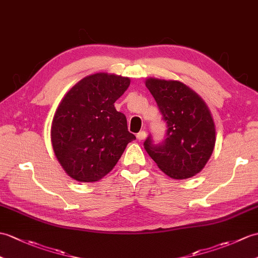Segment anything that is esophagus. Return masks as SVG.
Masks as SVG:
<instances>
[{
    "label": "esophagus",
    "mask_w": 258,
    "mask_h": 258,
    "mask_svg": "<svg viewBox=\"0 0 258 258\" xmlns=\"http://www.w3.org/2000/svg\"><path fill=\"white\" fill-rule=\"evenodd\" d=\"M136 137H137V140L139 141H143V140H145V137H146V133L144 131H142V132H140L139 134L136 135Z\"/></svg>",
    "instance_id": "obj_1"
}]
</instances>
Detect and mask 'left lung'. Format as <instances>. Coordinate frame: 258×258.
I'll return each mask as SVG.
<instances>
[{
    "mask_svg": "<svg viewBox=\"0 0 258 258\" xmlns=\"http://www.w3.org/2000/svg\"><path fill=\"white\" fill-rule=\"evenodd\" d=\"M167 125L165 139L155 143L152 135L144 147L159 168L173 179H187L200 172L215 144L214 122L207 104L179 81L146 80Z\"/></svg>",
    "mask_w": 258,
    "mask_h": 258,
    "instance_id": "left-lung-1",
    "label": "left lung"
}]
</instances>
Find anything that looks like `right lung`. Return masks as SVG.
Segmentation results:
<instances>
[{"label":"right lung","mask_w":258,"mask_h":258,"mask_svg":"<svg viewBox=\"0 0 258 258\" xmlns=\"http://www.w3.org/2000/svg\"><path fill=\"white\" fill-rule=\"evenodd\" d=\"M128 78L95 74L77 83L59 104L51 125L52 148L68 175L93 182L109 173L136 137L114 102L126 91Z\"/></svg>","instance_id":"1"}]
</instances>
